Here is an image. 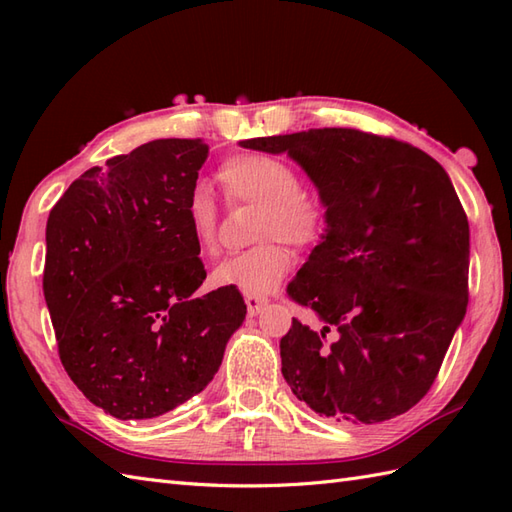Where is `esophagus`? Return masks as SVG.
Returning <instances> with one entry per match:
<instances>
[{
  "label": "esophagus",
  "mask_w": 512,
  "mask_h": 512,
  "mask_svg": "<svg viewBox=\"0 0 512 512\" xmlns=\"http://www.w3.org/2000/svg\"><path fill=\"white\" fill-rule=\"evenodd\" d=\"M266 303H268V299H264V297L248 295V297H246V308H248V314H250V317H255V314L262 312V310L266 308Z\"/></svg>",
  "instance_id": "34e87169"
}]
</instances>
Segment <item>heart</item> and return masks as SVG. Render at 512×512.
Masks as SVG:
<instances>
[{
    "instance_id": "b5f03b06",
    "label": "heart",
    "mask_w": 512,
    "mask_h": 512,
    "mask_svg": "<svg viewBox=\"0 0 512 512\" xmlns=\"http://www.w3.org/2000/svg\"><path fill=\"white\" fill-rule=\"evenodd\" d=\"M217 178L228 200L257 206L255 239L264 242L224 257L211 273L213 286L266 295L295 264L286 239L297 246H312L323 237L328 224L325 206L317 195L301 191L297 169L277 156H233L217 171ZM184 215L195 248H209L217 224V206L209 189L195 187L189 193Z\"/></svg>"
}]
</instances>
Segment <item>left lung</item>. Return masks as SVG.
Wrapping results in <instances>:
<instances>
[{
	"instance_id": "1",
	"label": "left lung",
	"mask_w": 512,
	"mask_h": 512,
	"mask_svg": "<svg viewBox=\"0 0 512 512\" xmlns=\"http://www.w3.org/2000/svg\"><path fill=\"white\" fill-rule=\"evenodd\" d=\"M239 145L288 154L328 215L288 284V297L325 323L319 334L292 319L279 343L292 394L341 424L409 411L436 380L469 303V220L449 173L418 147L358 129Z\"/></svg>"
}]
</instances>
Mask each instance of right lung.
<instances>
[{
    "label": "right lung",
    "instance_id": "add662e5",
    "mask_svg": "<svg viewBox=\"0 0 512 512\" xmlns=\"http://www.w3.org/2000/svg\"><path fill=\"white\" fill-rule=\"evenodd\" d=\"M209 145L160 138L74 180L46 224L43 295L65 372L118 420L176 409L211 383L246 319L206 279L184 206Z\"/></svg>",
    "mask_w": 512,
    "mask_h": 512
}]
</instances>
